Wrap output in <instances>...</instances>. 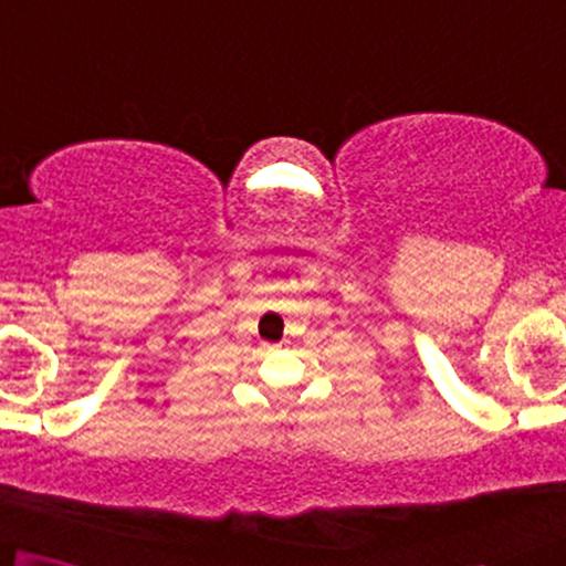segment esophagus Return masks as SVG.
<instances>
[{"label": "esophagus", "mask_w": 566, "mask_h": 566, "mask_svg": "<svg viewBox=\"0 0 566 566\" xmlns=\"http://www.w3.org/2000/svg\"><path fill=\"white\" fill-rule=\"evenodd\" d=\"M269 348H276V345H269Z\"/></svg>", "instance_id": "obj_1"}]
</instances>
